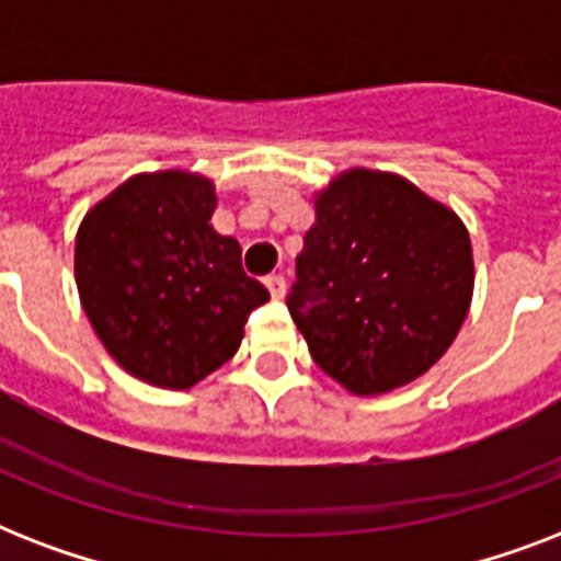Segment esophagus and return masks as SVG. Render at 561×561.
<instances>
[{"mask_svg": "<svg viewBox=\"0 0 561 561\" xmlns=\"http://www.w3.org/2000/svg\"><path fill=\"white\" fill-rule=\"evenodd\" d=\"M264 285H267V290H271V297H273V299H282V297H285V288H288V285H285V279H282L279 273H273V276H267V279H264Z\"/></svg>", "mask_w": 561, "mask_h": 561, "instance_id": "esophagus-1", "label": "esophagus"}]
</instances>
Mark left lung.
I'll return each instance as SVG.
<instances>
[{"instance_id":"obj_1","label":"left lung","mask_w":561,"mask_h":561,"mask_svg":"<svg viewBox=\"0 0 561 561\" xmlns=\"http://www.w3.org/2000/svg\"><path fill=\"white\" fill-rule=\"evenodd\" d=\"M469 229L390 171L350 169L314 194L288 311L325 375L355 396L416 381L469 314Z\"/></svg>"}]
</instances>
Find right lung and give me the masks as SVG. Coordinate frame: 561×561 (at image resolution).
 I'll return each mask as SVG.
<instances>
[{
  "label": "right lung",
  "mask_w": 561,
  "mask_h": 561,
  "mask_svg": "<svg viewBox=\"0 0 561 561\" xmlns=\"http://www.w3.org/2000/svg\"><path fill=\"white\" fill-rule=\"evenodd\" d=\"M215 183L183 169L136 174L83 215L75 282L118 367L188 390L241 346L271 294L241 271L236 238L211 229Z\"/></svg>",
  "instance_id": "right-lung-1"
}]
</instances>
